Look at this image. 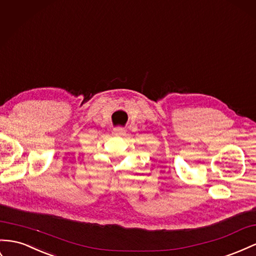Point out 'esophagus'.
Wrapping results in <instances>:
<instances>
[{
  "instance_id": "1",
  "label": "esophagus",
  "mask_w": 256,
  "mask_h": 256,
  "mask_svg": "<svg viewBox=\"0 0 256 256\" xmlns=\"http://www.w3.org/2000/svg\"><path fill=\"white\" fill-rule=\"evenodd\" d=\"M113 134H114L115 136H122L126 134V130L124 129V128H122V127L115 128V129L113 130Z\"/></svg>"
}]
</instances>
